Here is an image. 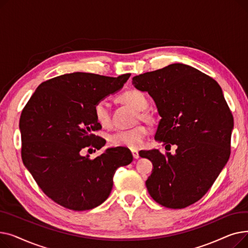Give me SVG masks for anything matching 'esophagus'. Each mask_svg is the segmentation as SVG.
I'll list each match as a JSON object with an SVG mask.
<instances>
[{
	"mask_svg": "<svg viewBox=\"0 0 248 248\" xmlns=\"http://www.w3.org/2000/svg\"><path fill=\"white\" fill-rule=\"evenodd\" d=\"M132 155H133L134 159H139V158H140V155H139V152H138L137 150H132Z\"/></svg>",
	"mask_w": 248,
	"mask_h": 248,
	"instance_id": "34e87169",
	"label": "esophagus"
}]
</instances>
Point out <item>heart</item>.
Listing matches in <instances>:
<instances>
[{
    "label": "heart",
    "mask_w": 248,
    "mask_h": 248,
    "mask_svg": "<svg viewBox=\"0 0 248 248\" xmlns=\"http://www.w3.org/2000/svg\"><path fill=\"white\" fill-rule=\"evenodd\" d=\"M117 99L126 106L133 108L137 111L144 110L148 107V99L146 95L137 89L125 91L117 97ZM93 115L95 122L101 127L109 128L111 126V116L106 101L100 100L94 104ZM139 116L141 120H150V116L144 112H140ZM148 133V128L145 125L140 124L133 128L113 133L108 137V142L112 147H124L136 150L144 145Z\"/></svg>",
    "instance_id": "1"
}]
</instances>
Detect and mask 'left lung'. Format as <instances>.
<instances>
[{
	"label": "left lung",
	"mask_w": 248,
	"mask_h": 248,
	"mask_svg": "<svg viewBox=\"0 0 248 248\" xmlns=\"http://www.w3.org/2000/svg\"><path fill=\"white\" fill-rule=\"evenodd\" d=\"M134 86L148 91L161 121L155 140L166 150L140 151L154 166L146 181L160 205L182 209L199 201L211 188L230 155L233 116L222 90L212 77L174 63L133 77Z\"/></svg>",
	"instance_id": "1"
}]
</instances>
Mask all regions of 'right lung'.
Here are the masks:
<instances>
[{
    "label": "right lung",
    "instance_id": "obj_1",
    "mask_svg": "<svg viewBox=\"0 0 248 248\" xmlns=\"http://www.w3.org/2000/svg\"><path fill=\"white\" fill-rule=\"evenodd\" d=\"M131 76L74 72L42 82L20 116L21 155L37 185L55 203L74 211L93 209L108 199L117 168L133 161L126 148H110L91 160L84 150L101 149L93 133V107L121 89ZM95 152V150H94Z\"/></svg>",
    "mask_w": 248,
    "mask_h": 248
}]
</instances>
